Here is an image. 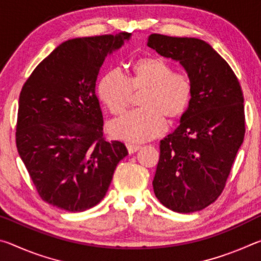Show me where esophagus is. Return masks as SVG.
<instances>
[{
    "label": "esophagus",
    "mask_w": 261,
    "mask_h": 261,
    "mask_svg": "<svg viewBox=\"0 0 261 261\" xmlns=\"http://www.w3.org/2000/svg\"><path fill=\"white\" fill-rule=\"evenodd\" d=\"M126 147H127V151H129L130 154H134L141 148V146H139V145H135V144H127Z\"/></svg>",
    "instance_id": "1"
}]
</instances>
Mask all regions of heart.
<instances>
[{
    "mask_svg": "<svg viewBox=\"0 0 261 261\" xmlns=\"http://www.w3.org/2000/svg\"><path fill=\"white\" fill-rule=\"evenodd\" d=\"M146 91L141 98L144 109L134 110L109 124L114 138L127 141H146L166 130V118L183 116L192 100L193 87L188 74L159 57H141L131 65L129 78L120 70H109L98 82L96 93L113 115H122L129 108L132 93Z\"/></svg>",
    "mask_w": 261,
    "mask_h": 261,
    "instance_id": "1",
    "label": "heart"
}]
</instances>
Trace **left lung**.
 <instances>
[{"label":"left lung","instance_id":"obj_1","mask_svg":"<svg viewBox=\"0 0 261 261\" xmlns=\"http://www.w3.org/2000/svg\"><path fill=\"white\" fill-rule=\"evenodd\" d=\"M147 46L178 61L192 82V100L180 124L160 141L153 189L163 206L192 213L222 192L244 140V98L229 64L196 38L151 34Z\"/></svg>","mask_w":261,"mask_h":261}]
</instances>
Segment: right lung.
<instances>
[{
  "label": "right lung",
  "mask_w": 261,
  "mask_h": 261,
  "mask_svg": "<svg viewBox=\"0 0 261 261\" xmlns=\"http://www.w3.org/2000/svg\"><path fill=\"white\" fill-rule=\"evenodd\" d=\"M130 38L122 32L70 39L21 88L17 149L39 196L57 208L83 212L98 205L127 155L124 144L103 138L95 82L107 55Z\"/></svg>",
  "instance_id": "add662e5"
}]
</instances>
